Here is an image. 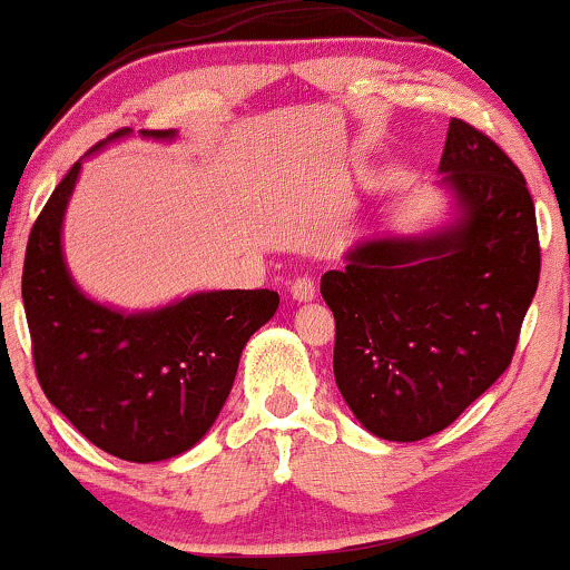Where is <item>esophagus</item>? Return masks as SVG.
Instances as JSON below:
<instances>
[{
    "mask_svg": "<svg viewBox=\"0 0 570 570\" xmlns=\"http://www.w3.org/2000/svg\"><path fill=\"white\" fill-rule=\"evenodd\" d=\"M316 284H313V278L307 276H299L292 281V297L297 299V303H311V299H316Z\"/></svg>",
    "mask_w": 570,
    "mask_h": 570,
    "instance_id": "34e87169",
    "label": "esophagus"
}]
</instances>
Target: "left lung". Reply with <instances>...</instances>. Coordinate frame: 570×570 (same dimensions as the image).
<instances>
[{"mask_svg": "<svg viewBox=\"0 0 570 570\" xmlns=\"http://www.w3.org/2000/svg\"><path fill=\"white\" fill-rule=\"evenodd\" d=\"M440 174L448 222L362 240L322 276L340 394L389 442L448 429L499 381L539 286L533 198L499 144L453 117Z\"/></svg>", "mask_w": 570, "mask_h": 570, "instance_id": "obj_1", "label": "left lung"}]
</instances>
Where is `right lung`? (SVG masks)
<instances>
[{
    "label": "right lung",
    "mask_w": 570,
    "mask_h": 570,
    "mask_svg": "<svg viewBox=\"0 0 570 570\" xmlns=\"http://www.w3.org/2000/svg\"><path fill=\"white\" fill-rule=\"evenodd\" d=\"M130 128L96 144L126 139ZM174 141L176 130H139ZM82 160L45 203L23 263V307L39 385L85 440L134 463L187 453L230 396L248 337L278 311V292H195L153 311L96 303L71 278L63 217Z\"/></svg>",
    "instance_id": "right-lung-1"
}]
</instances>
